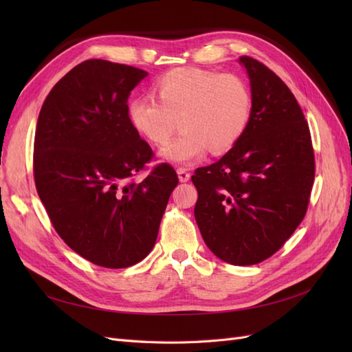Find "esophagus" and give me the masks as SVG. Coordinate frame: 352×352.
I'll return each mask as SVG.
<instances>
[{
	"mask_svg": "<svg viewBox=\"0 0 352 352\" xmlns=\"http://www.w3.org/2000/svg\"><path fill=\"white\" fill-rule=\"evenodd\" d=\"M177 176H179L180 182H188V180L190 179V173L188 172V168H185V167L177 168Z\"/></svg>",
	"mask_w": 352,
	"mask_h": 352,
	"instance_id": "1",
	"label": "esophagus"
}]
</instances>
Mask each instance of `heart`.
I'll return each instance as SVG.
<instances>
[{"instance_id": "obj_1", "label": "heart", "mask_w": 352, "mask_h": 352, "mask_svg": "<svg viewBox=\"0 0 352 352\" xmlns=\"http://www.w3.org/2000/svg\"><path fill=\"white\" fill-rule=\"evenodd\" d=\"M153 95L131 101L127 116L145 141L163 148L177 127L184 132L162 153L175 164H190L208 150L225 153L243 136L252 114L250 83L238 73L179 67L160 76Z\"/></svg>"}]
</instances>
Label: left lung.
Listing matches in <instances>:
<instances>
[{
	"instance_id": "obj_1",
	"label": "left lung",
	"mask_w": 352,
	"mask_h": 352,
	"mask_svg": "<svg viewBox=\"0 0 352 352\" xmlns=\"http://www.w3.org/2000/svg\"><path fill=\"white\" fill-rule=\"evenodd\" d=\"M252 114L219 162L195 170V220L207 247L233 265L279 251L305 217L316 163L310 127L286 83L248 56Z\"/></svg>"
}]
</instances>
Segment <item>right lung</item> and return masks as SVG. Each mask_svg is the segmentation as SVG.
I'll return each instance as SVG.
<instances>
[{
  "mask_svg": "<svg viewBox=\"0 0 352 352\" xmlns=\"http://www.w3.org/2000/svg\"><path fill=\"white\" fill-rule=\"evenodd\" d=\"M146 72L87 60L63 76L39 111L34 144L38 195L58 236L85 260L124 269L151 252L175 168L157 164L127 116V98Z\"/></svg>",
  "mask_w": 352,
  "mask_h": 352,
  "instance_id": "obj_1",
  "label": "right lung"
}]
</instances>
